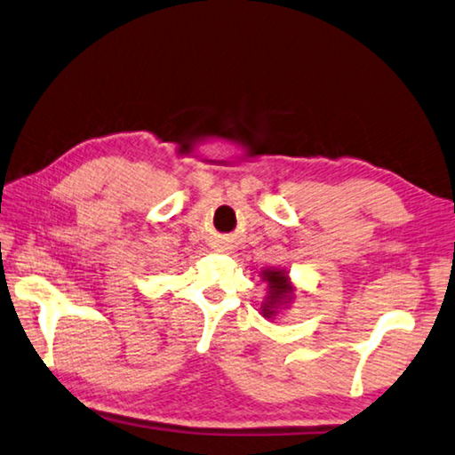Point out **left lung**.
Listing matches in <instances>:
<instances>
[{
  "label": "left lung",
  "instance_id": "left-lung-1",
  "mask_svg": "<svg viewBox=\"0 0 455 455\" xmlns=\"http://www.w3.org/2000/svg\"><path fill=\"white\" fill-rule=\"evenodd\" d=\"M263 281L269 285V295H267V301L261 306L265 318H271V315L277 314L281 306L290 304L293 298V287L290 283V277L283 269H263Z\"/></svg>",
  "mask_w": 455,
  "mask_h": 455
}]
</instances>
